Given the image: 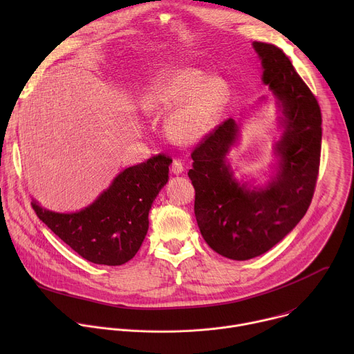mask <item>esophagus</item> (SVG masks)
<instances>
[{"mask_svg":"<svg viewBox=\"0 0 354 354\" xmlns=\"http://www.w3.org/2000/svg\"><path fill=\"white\" fill-rule=\"evenodd\" d=\"M171 171H172V174H175V175H180V174L185 171V167H183V164H182L179 160H175V161L172 162Z\"/></svg>","mask_w":354,"mask_h":354,"instance_id":"esophagus-1","label":"esophagus"}]
</instances>
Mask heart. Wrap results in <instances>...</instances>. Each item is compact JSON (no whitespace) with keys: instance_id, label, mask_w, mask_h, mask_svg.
<instances>
[{"instance_id":"heart-1","label":"heart","mask_w":354,"mask_h":354,"mask_svg":"<svg viewBox=\"0 0 354 354\" xmlns=\"http://www.w3.org/2000/svg\"><path fill=\"white\" fill-rule=\"evenodd\" d=\"M228 97L225 81L207 78L194 67H176L149 81L140 96V106L149 115L171 111L165 124L168 134L178 142L189 144L214 127Z\"/></svg>"}]
</instances>
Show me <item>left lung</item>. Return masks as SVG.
<instances>
[{
  "label": "left lung",
  "instance_id": "obj_1",
  "mask_svg": "<svg viewBox=\"0 0 354 354\" xmlns=\"http://www.w3.org/2000/svg\"><path fill=\"white\" fill-rule=\"evenodd\" d=\"M262 62L263 84L277 99L283 134L276 144L279 169L265 187L239 183L227 164L238 137L228 119L193 149L187 175L194 187V216L201 235L221 257L248 261L280 242L306 216L314 196L322 140L318 100L283 50L254 41Z\"/></svg>",
  "mask_w": 354,
  "mask_h": 354
}]
</instances>
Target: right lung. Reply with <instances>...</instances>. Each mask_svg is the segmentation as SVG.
<instances>
[{"instance_id": "add662e5", "label": "right lung", "mask_w": 354, "mask_h": 354, "mask_svg": "<svg viewBox=\"0 0 354 354\" xmlns=\"http://www.w3.org/2000/svg\"><path fill=\"white\" fill-rule=\"evenodd\" d=\"M172 160L158 154L126 168L88 207L77 213H55L36 201V216L84 259L119 266L137 254L147 231L148 213L168 182Z\"/></svg>"}]
</instances>
